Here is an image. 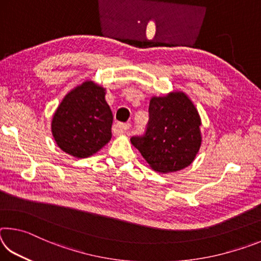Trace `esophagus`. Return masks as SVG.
<instances>
[{
  "instance_id": "34e87169",
  "label": "esophagus",
  "mask_w": 261,
  "mask_h": 261,
  "mask_svg": "<svg viewBox=\"0 0 261 261\" xmlns=\"http://www.w3.org/2000/svg\"><path fill=\"white\" fill-rule=\"evenodd\" d=\"M130 129V124H123V123H117V124L114 125V135L120 136V135H125L126 130Z\"/></svg>"
}]
</instances>
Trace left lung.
<instances>
[{"instance_id": "8db88e82", "label": "left lung", "mask_w": 261, "mask_h": 261, "mask_svg": "<svg viewBox=\"0 0 261 261\" xmlns=\"http://www.w3.org/2000/svg\"><path fill=\"white\" fill-rule=\"evenodd\" d=\"M146 134L132 137L149 167L168 174L191 165L201 146V118L188 94L173 91L163 96H152Z\"/></svg>"}]
</instances>
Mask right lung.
I'll use <instances>...</instances> for the list:
<instances>
[{
  "label": "right lung",
  "mask_w": 261,
  "mask_h": 261,
  "mask_svg": "<svg viewBox=\"0 0 261 261\" xmlns=\"http://www.w3.org/2000/svg\"><path fill=\"white\" fill-rule=\"evenodd\" d=\"M106 88L86 81L72 88L53 115L51 134L62 151L78 159L90 158L112 139L113 113Z\"/></svg>",
  "instance_id": "add662e5"
}]
</instances>
